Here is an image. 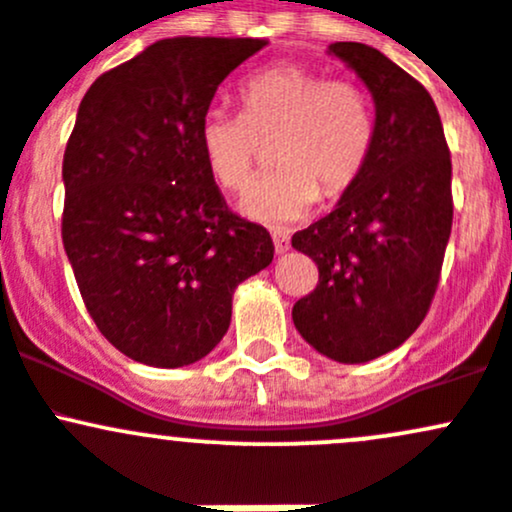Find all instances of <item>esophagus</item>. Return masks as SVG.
Instances as JSON below:
<instances>
[{"label": "esophagus", "mask_w": 512, "mask_h": 512, "mask_svg": "<svg viewBox=\"0 0 512 512\" xmlns=\"http://www.w3.org/2000/svg\"><path fill=\"white\" fill-rule=\"evenodd\" d=\"M272 242H275L277 255H285V252L289 250V237L285 235V232H275V235H272Z\"/></svg>", "instance_id": "34e87169"}]
</instances>
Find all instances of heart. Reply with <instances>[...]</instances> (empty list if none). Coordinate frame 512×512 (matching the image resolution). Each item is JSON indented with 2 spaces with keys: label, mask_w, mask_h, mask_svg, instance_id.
<instances>
[{
  "label": "heart",
  "mask_w": 512,
  "mask_h": 512,
  "mask_svg": "<svg viewBox=\"0 0 512 512\" xmlns=\"http://www.w3.org/2000/svg\"><path fill=\"white\" fill-rule=\"evenodd\" d=\"M240 116L210 111L198 141L210 175L225 190L250 180L262 143H272L277 170L252 180L240 213L260 225L302 220L319 198L337 200L354 188L374 146V113L361 86L327 79L299 64L252 74L237 91Z\"/></svg>",
  "instance_id": "obj_1"
}]
</instances>
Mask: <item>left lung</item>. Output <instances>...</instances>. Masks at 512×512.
<instances>
[{
    "label": "left lung",
    "instance_id": "8db88e82",
    "mask_svg": "<svg viewBox=\"0 0 512 512\" xmlns=\"http://www.w3.org/2000/svg\"><path fill=\"white\" fill-rule=\"evenodd\" d=\"M329 54L374 98L369 163L337 208L292 247L319 267L292 307L304 342L342 364L401 347L426 317L453 223L451 153L431 94L374 46L337 41Z\"/></svg>",
    "mask_w": 512,
    "mask_h": 512
}]
</instances>
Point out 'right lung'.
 <instances>
[{"mask_svg":"<svg viewBox=\"0 0 512 512\" xmlns=\"http://www.w3.org/2000/svg\"><path fill=\"white\" fill-rule=\"evenodd\" d=\"M265 39H160L91 84L64 153L61 240L98 332L133 361L178 369L218 347L232 292L275 257L227 208L200 121Z\"/></svg>","mask_w":512,"mask_h":512,"instance_id":"obj_1","label":"right lung"}]
</instances>
